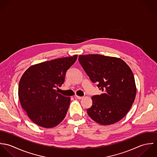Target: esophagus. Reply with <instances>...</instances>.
I'll return each mask as SVG.
<instances>
[{
    "label": "esophagus",
    "instance_id": "1",
    "mask_svg": "<svg viewBox=\"0 0 157 157\" xmlns=\"http://www.w3.org/2000/svg\"><path fill=\"white\" fill-rule=\"evenodd\" d=\"M75 98H77V99H79V100H81L83 98V97H80V96H77V95H75Z\"/></svg>",
    "mask_w": 157,
    "mask_h": 157
}]
</instances>
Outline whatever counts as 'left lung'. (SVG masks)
Wrapping results in <instances>:
<instances>
[{
  "label": "left lung",
  "instance_id": "8db88e82",
  "mask_svg": "<svg viewBox=\"0 0 157 157\" xmlns=\"http://www.w3.org/2000/svg\"><path fill=\"white\" fill-rule=\"evenodd\" d=\"M78 60L91 82L103 92L92 97L89 116L103 125L120 121L131 109L136 95L131 68L120 59L100 54L80 55Z\"/></svg>",
  "mask_w": 157,
  "mask_h": 157
}]
</instances>
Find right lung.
<instances>
[{"mask_svg": "<svg viewBox=\"0 0 157 157\" xmlns=\"http://www.w3.org/2000/svg\"><path fill=\"white\" fill-rule=\"evenodd\" d=\"M77 55L46 61L29 67L19 84V98L23 109L36 124L55 127L64 119L70 98L57 92L65 82L66 72Z\"/></svg>", "mask_w": 157, "mask_h": 157, "instance_id": "obj_1", "label": "right lung"}]
</instances>
